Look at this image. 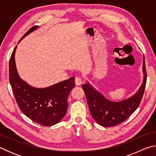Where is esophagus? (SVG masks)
<instances>
[{"mask_svg": "<svg viewBox=\"0 0 156 156\" xmlns=\"http://www.w3.org/2000/svg\"><path fill=\"white\" fill-rule=\"evenodd\" d=\"M75 83L76 85H80L82 84V78L80 76H78L75 78Z\"/></svg>", "mask_w": 156, "mask_h": 156, "instance_id": "esophagus-1", "label": "esophagus"}]
</instances>
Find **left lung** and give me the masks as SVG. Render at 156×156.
I'll return each mask as SVG.
<instances>
[{
	"mask_svg": "<svg viewBox=\"0 0 156 156\" xmlns=\"http://www.w3.org/2000/svg\"><path fill=\"white\" fill-rule=\"evenodd\" d=\"M143 82L135 95L120 102H112L97 91L89 83L83 84L84 91L91 115L98 124L102 126H114L126 120L137 109L140 104L147 83V72L144 57L142 65Z\"/></svg>",
	"mask_w": 156,
	"mask_h": 156,
	"instance_id": "1",
	"label": "left lung"
}]
</instances>
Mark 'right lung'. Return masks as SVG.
Segmentation results:
<instances>
[{
    "instance_id": "obj_1",
    "label": "right lung",
    "mask_w": 156,
    "mask_h": 156,
    "mask_svg": "<svg viewBox=\"0 0 156 156\" xmlns=\"http://www.w3.org/2000/svg\"><path fill=\"white\" fill-rule=\"evenodd\" d=\"M38 27L34 26L30 28L20 41ZM16 47L9 59V83L18 107L34 122L47 126L56 125L67 112V98L75 86V78L72 77L46 88H35L29 85L17 72L14 56Z\"/></svg>"
}]
</instances>
